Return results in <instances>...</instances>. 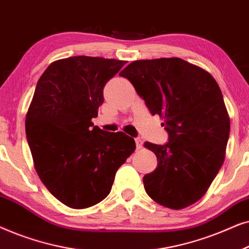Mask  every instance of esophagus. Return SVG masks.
I'll list each match as a JSON object with an SVG mask.
<instances>
[{"instance_id": "esophagus-1", "label": "esophagus", "mask_w": 249, "mask_h": 249, "mask_svg": "<svg viewBox=\"0 0 249 249\" xmlns=\"http://www.w3.org/2000/svg\"><path fill=\"white\" fill-rule=\"evenodd\" d=\"M135 142H136V147H137V148H141L142 146V139L139 138V137H136L135 138Z\"/></svg>"}]
</instances>
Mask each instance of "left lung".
<instances>
[{
  "label": "left lung",
  "instance_id": "8db88e82",
  "mask_svg": "<svg viewBox=\"0 0 249 249\" xmlns=\"http://www.w3.org/2000/svg\"><path fill=\"white\" fill-rule=\"evenodd\" d=\"M149 112L164 119L168 142L144 146L158 158L144 176L147 195L181 210L202 198L223 164L230 120L219 85L202 68L179 57L134 61L120 73Z\"/></svg>",
  "mask_w": 249,
  "mask_h": 249
}]
</instances>
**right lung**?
I'll return each instance as SVG.
<instances>
[{
  "label": "right lung",
  "instance_id": "right-lung-1",
  "mask_svg": "<svg viewBox=\"0 0 249 249\" xmlns=\"http://www.w3.org/2000/svg\"><path fill=\"white\" fill-rule=\"evenodd\" d=\"M125 61L71 56L44 71L26 117V136L40 180L72 209H87L111 192L115 173L136 148L124 132L94 125L105 84Z\"/></svg>",
  "mask_w": 249,
  "mask_h": 249
}]
</instances>
